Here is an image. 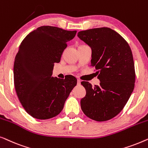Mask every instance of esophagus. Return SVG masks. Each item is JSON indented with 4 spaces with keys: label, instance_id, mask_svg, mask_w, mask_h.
<instances>
[{
    "label": "esophagus",
    "instance_id": "obj_1",
    "mask_svg": "<svg viewBox=\"0 0 148 148\" xmlns=\"http://www.w3.org/2000/svg\"><path fill=\"white\" fill-rule=\"evenodd\" d=\"M81 82H82V81H81L80 79H77V85H80Z\"/></svg>",
    "mask_w": 148,
    "mask_h": 148
}]
</instances>
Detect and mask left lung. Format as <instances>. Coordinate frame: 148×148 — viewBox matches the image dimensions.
Listing matches in <instances>:
<instances>
[{
    "mask_svg": "<svg viewBox=\"0 0 148 148\" xmlns=\"http://www.w3.org/2000/svg\"><path fill=\"white\" fill-rule=\"evenodd\" d=\"M77 36L92 48L91 66L95 68L99 86L88 82L81 84L86 95L81 108L92 120L102 122L121 112L132 94L135 71L133 54L127 42L109 27L79 32Z\"/></svg>",
    "mask_w": 148,
    "mask_h": 148,
    "instance_id": "left-lung-1",
    "label": "left lung"
}]
</instances>
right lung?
Returning <instances> with one entry per match:
<instances>
[{"instance_id":"right-lung-1","label":"right lung","mask_w":148,"mask_h":148,"mask_svg":"<svg viewBox=\"0 0 148 148\" xmlns=\"http://www.w3.org/2000/svg\"><path fill=\"white\" fill-rule=\"evenodd\" d=\"M77 31L41 26L28 34L20 44L14 62V85L26 112L46 120L57 116L77 85V79L52 77L54 64L59 62L67 42Z\"/></svg>"}]
</instances>
